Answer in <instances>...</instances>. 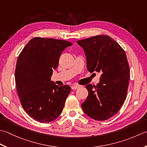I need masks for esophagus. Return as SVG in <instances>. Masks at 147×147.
I'll return each instance as SVG.
<instances>
[{
    "mask_svg": "<svg viewBox=\"0 0 147 147\" xmlns=\"http://www.w3.org/2000/svg\"><path fill=\"white\" fill-rule=\"evenodd\" d=\"M79 88V86L77 85V84H73L71 86V89H73V90H76V89H78Z\"/></svg>",
    "mask_w": 147,
    "mask_h": 147,
    "instance_id": "obj_1",
    "label": "esophagus"
}]
</instances>
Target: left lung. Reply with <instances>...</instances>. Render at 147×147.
<instances>
[{
    "instance_id": "1",
    "label": "left lung",
    "mask_w": 147,
    "mask_h": 147,
    "mask_svg": "<svg viewBox=\"0 0 147 147\" xmlns=\"http://www.w3.org/2000/svg\"><path fill=\"white\" fill-rule=\"evenodd\" d=\"M77 42L85 52L88 70L101 74L96 86H86L89 94L82 109L96 121H105L119 111L127 97L130 72L126 55L109 35H96Z\"/></svg>"
}]
</instances>
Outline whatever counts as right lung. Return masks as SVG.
I'll list each match as a JSON object with an SVG mask.
<instances>
[{"label":"right lung","instance_id":"obj_1","mask_svg":"<svg viewBox=\"0 0 147 147\" xmlns=\"http://www.w3.org/2000/svg\"><path fill=\"white\" fill-rule=\"evenodd\" d=\"M70 46L68 41L36 37L18 58L15 81L20 103L30 117L41 123L58 117L70 92L68 85L58 86L51 82L61 53Z\"/></svg>","mask_w":147,"mask_h":147}]
</instances>
